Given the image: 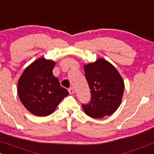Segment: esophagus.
I'll use <instances>...</instances> for the list:
<instances>
[{"label": "esophagus", "mask_w": 154, "mask_h": 154, "mask_svg": "<svg viewBox=\"0 0 154 154\" xmlns=\"http://www.w3.org/2000/svg\"><path fill=\"white\" fill-rule=\"evenodd\" d=\"M68 92H69V93H70V94H74V88H72V87H71V88H69L68 89Z\"/></svg>", "instance_id": "1"}]
</instances>
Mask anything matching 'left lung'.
I'll return each mask as SVG.
<instances>
[{
  "instance_id": "8db88e82",
  "label": "left lung",
  "mask_w": 154,
  "mask_h": 154,
  "mask_svg": "<svg viewBox=\"0 0 154 154\" xmlns=\"http://www.w3.org/2000/svg\"><path fill=\"white\" fill-rule=\"evenodd\" d=\"M84 68L91 93V101L82 104L84 112L96 119L114 113L122 103L125 89L119 71L103 58L85 64Z\"/></svg>"
}]
</instances>
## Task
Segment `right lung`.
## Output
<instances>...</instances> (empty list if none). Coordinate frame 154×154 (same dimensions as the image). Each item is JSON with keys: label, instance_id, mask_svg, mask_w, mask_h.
<instances>
[{"label": "right lung", "instance_id": "right-lung-1", "mask_svg": "<svg viewBox=\"0 0 154 154\" xmlns=\"http://www.w3.org/2000/svg\"><path fill=\"white\" fill-rule=\"evenodd\" d=\"M55 62L40 57L24 70L18 80L19 98L28 111L37 116L53 113L69 94L52 74Z\"/></svg>", "mask_w": 154, "mask_h": 154}]
</instances>
